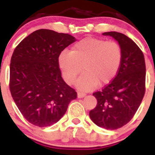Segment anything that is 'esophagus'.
I'll list each match as a JSON object with an SVG mask.
<instances>
[{"instance_id": "obj_1", "label": "esophagus", "mask_w": 155, "mask_h": 155, "mask_svg": "<svg viewBox=\"0 0 155 155\" xmlns=\"http://www.w3.org/2000/svg\"><path fill=\"white\" fill-rule=\"evenodd\" d=\"M85 95H86L85 93L82 92V91H78V98H84Z\"/></svg>"}]
</instances>
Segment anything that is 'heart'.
<instances>
[{
  "instance_id": "obj_1",
  "label": "heart",
  "mask_w": 155,
  "mask_h": 155,
  "mask_svg": "<svg viewBox=\"0 0 155 155\" xmlns=\"http://www.w3.org/2000/svg\"><path fill=\"white\" fill-rule=\"evenodd\" d=\"M122 61V50L115 42L95 38H85L74 45L71 52L63 51L58 57L63 78L68 84L74 82L81 69L84 73L76 86L91 91L99 83L105 85L114 79Z\"/></svg>"
}]
</instances>
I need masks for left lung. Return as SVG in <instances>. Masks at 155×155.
<instances>
[{"mask_svg":"<svg viewBox=\"0 0 155 155\" xmlns=\"http://www.w3.org/2000/svg\"><path fill=\"white\" fill-rule=\"evenodd\" d=\"M113 37L122 50L118 73L110 84L93 93L97 105L90 111L94 124L106 130H116L130 121L145 93L144 57L137 45L128 36L117 31L104 32Z\"/></svg>","mask_w":155,"mask_h":155,"instance_id":"obj_1","label":"left lung"}]
</instances>
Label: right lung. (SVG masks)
<instances>
[{"instance_id":"1","label":"right lung","mask_w":155,"mask_h":155,"mask_svg":"<svg viewBox=\"0 0 155 155\" xmlns=\"http://www.w3.org/2000/svg\"><path fill=\"white\" fill-rule=\"evenodd\" d=\"M76 41L69 34L39 29L25 38L12 54L10 91L30 124L49 127L61 120L77 92L61 77L58 57Z\"/></svg>"}]
</instances>
